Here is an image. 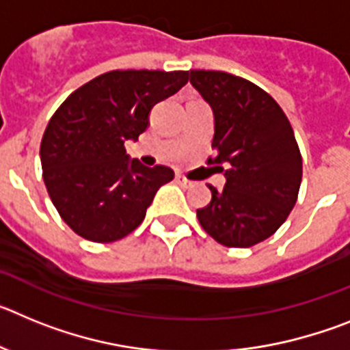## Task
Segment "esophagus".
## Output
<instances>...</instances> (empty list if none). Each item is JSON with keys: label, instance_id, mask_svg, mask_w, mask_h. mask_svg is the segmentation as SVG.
<instances>
[{"label": "esophagus", "instance_id": "obj_1", "mask_svg": "<svg viewBox=\"0 0 350 350\" xmlns=\"http://www.w3.org/2000/svg\"><path fill=\"white\" fill-rule=\"evenodd\" d=\"M177 182L182 185V187H191V185H193V182L187 180L184 175H177Z\"/></svg>", "mask_w": 350, "mask_h": 350}]
</instances>
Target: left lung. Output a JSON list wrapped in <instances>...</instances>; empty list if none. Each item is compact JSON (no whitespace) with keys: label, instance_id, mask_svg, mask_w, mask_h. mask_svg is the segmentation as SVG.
<instances>
[{"label":"left lung","instance_id":"1","mask_svg":"<svg viewBox=\"0 0 350 350\" xmlns=\"http://www.w3.org/2000/svg\"><path fill=\"white\" fill-rule=\"evenodd\" d=\"M191 83L213 112L210 165L224 189L196 212L203 230L226 247H252L286 222L301 184V154L282 108L256 83L224 71L191 70ZM226 170L221 168V165Z\"/></svg>","mask_w":350,"mask_h":350}]
</instances>
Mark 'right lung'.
<instances>
[{"label": "right lung", "instance_id": "1", "mask_svg": "<svg viewBox=\"0 0 350 350\" xmlns=\"http://www.w3.org/2000/svg\"><path fill=\"white\" fill-rule=\"evenodd\" d=\"M189 71H108L68 96L40 145L43 182L63 221L85 240L116 242L145 219L168 166H144L126 154L148 128L156 103L175 94Z\"/></svg>", "mask_w": 350, "mask_h": 350}]
</instances>
